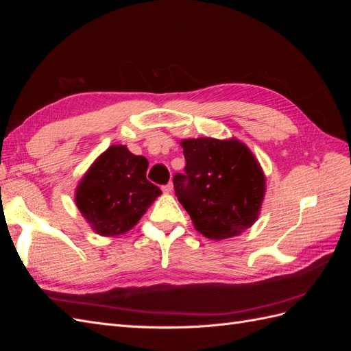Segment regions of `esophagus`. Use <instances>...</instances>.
Segmentation results:
<instances>
[{
    "label": "esophagus",
    "instance_id": "esophagus-1",
    "mask_svg": "<svg viewBox=\"0 0 351 351\" xmlns=\"http://www.w3.org/2000/svg\"><path fill=\"white\" fill-rule=\"evenodd\" d=\"M173 190H174V186L171 184V183H169V184H165V186H162V192L164 193H173Z\"/></svg>",
    "mask_w": 351,
    "mask_h": 351
}]
</instances>
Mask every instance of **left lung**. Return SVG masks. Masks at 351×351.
Instances as JSON below:
<instances>
[{
    "label": "left lung",
    "instance_id": "left-lung-1",
    "mask_svg": "<svg viewBox=\"0 0 351 351\" xmlns=\"http://www.w3.org/2000/svg\"><path fill=\"white\" fill-rule=\"evenodd\" d=\"M186 174L174 176L178 202L195 228L208 239L241 234L258 221L267 177L241 141L197 137L180 142Z\"/></svg>",
    "mask_w": 351,
    "mask_h": 351
}]
</instances>
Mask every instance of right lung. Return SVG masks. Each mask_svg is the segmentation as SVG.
Returning <instances> with one entry per match:
<instances>
[{
    "label": "right lung",
    "mask_w": 351,
    "mask_h": 351,
    "mask_svg": "<svg viewBox=\"0 0 351 351\" xmlns=\"http://www.w3.org/2000/svg\"><path fill=\"white\" fill-rule=\"evenodd\" d=\"M147 159L112 145L83 174L74 202L93 232L117 237L130 231L161 190L146 180Z\"/></svg>",
    "instance_id": "right-lung-1"
}]
</instances>
